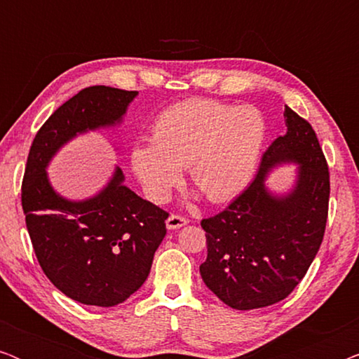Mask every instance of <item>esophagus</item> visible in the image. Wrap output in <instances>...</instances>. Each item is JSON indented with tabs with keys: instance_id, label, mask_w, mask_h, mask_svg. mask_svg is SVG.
<instances>
[{
	"instance_id": "34e87169",
	"label": "esophagus",
	"mask_w": 359,
	"mask_h": 359,
	"mask_svg": "<svg viewBox=\"0 0 359 359\" xmlns=\"http://www.w3.org/2000/svg\"><path fill=\"white\" fill-rule=\"evenodd\" d=\"M186 224H188V220H186L184 217H181V215H178V214H171L170 217L166 219V227H168L170 230L181 229V227H184Z\"/></svg>"
}]
</instances>
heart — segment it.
<instances>
[{"label":"heart","instance_id":"heart-1","mask_svg":"<svg viewBox=\"0 0 359 359\" xmlns=\"http://www.w3.org/2000/svg\"><path fill=\"white\" fill-rule=\"evenodd\" d=\"M266 124L257 107L188 100L166 107L151 142H135L130 163L145 194L165 203L188 166L193 184L212 203L238 194L252 180Z\"/></svg>","mask_w":359,"mask_h":359}]
</instances>
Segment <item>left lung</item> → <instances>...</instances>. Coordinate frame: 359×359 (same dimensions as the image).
Instances as JSON below:
<instances>
[{
    "mask_svg": "<svg viewBox=\"0 0 359 359\" xmlns=\"http://www.w3.org/2000/svg\"><path fill=\"white\" fill-rule=\"evenodd\" d=\"M287 132L263 154L252 184L222 212L201 220L208 258L199 266L210 291L229 307L250 311L286 299L306 276L320 248L328 217L330 173L316 130L291 107ZM297 163L287 195L264 184L271 168Z\"/></svg>",
    "mask_w": 359,
    "mask_h": 359,
    "instance_id": "left-lung-1",
    "label": "left lung"
}]
</instances>
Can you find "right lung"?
<instances>
[{
  "label": "right lung",
  "instance_id": "obj_1",
  "mask_svg": "<svg viewBox=\"0 0 359 359\" xmlns=\"http://www.w3.org/2000/svg\"><path fill=\"white\" fill-rule=\"evenodd\" d=\"M135 96L85 88L43 122L29 150L21 203L37 262L58 291L86 306H117L145 283L168 212L124 186L119 166L106 188L85 201L57 194L46 168L73 137L119 124Z\"/></svg>",
  "mask_w": 359,
  "mask_h": 359
}]
</instances>
